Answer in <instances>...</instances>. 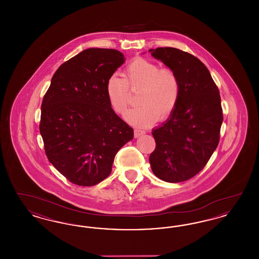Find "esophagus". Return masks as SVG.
Masks as SVG:
<instances>
[{
	"mask_svg": "<svg viewBox=\"0 0 259 259\" xmlns=\"http://www.w3.org/2000/svg\"><path fill=\"white\" fill-rule=\"evenodd\" d=\"M145 133H146V132L143 131V130H141V129H138V128L134 129V135H135L136 138L141 137V136L144 135Z\"/></svg>",
	"mask_w": 259,
	"mask_h": 259,
	"instance_id": "obj_1",
	"label": "esophagus"
}]
</instances>
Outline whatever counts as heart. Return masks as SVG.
I'll use <instances>...</instances> for the list:
<instances>
[{
    "label": "heart",
    "instance_id": "heart-1",
    "mask_svg": "<svg viewBox=\"0 0 259 259\" xmlns=\"http://www.w3.org/2000/svg\"><path fill=\"white\" fill-rule=\"evenodd\" d=\"M105 89L111 109L119 115L128 110L130 91H139L137 102L140 106L127 114V119L135 125L148 126L158 117L165 119L170 116L179 102L181 83L172 69L138 58L125 67L122 77L110 76Z\"/></svg>",
    "mask_w": 259,
    "mask_h": 259
}]
</instances>
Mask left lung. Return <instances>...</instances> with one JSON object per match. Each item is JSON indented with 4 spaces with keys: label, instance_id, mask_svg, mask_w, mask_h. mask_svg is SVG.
<instances>
[{
    "label": "left lung",
    "instance_id": "left-lung-1",
    "mask_svg": "<svg viewBox=\"0 0 259 259\" xmlns=\"http://www.w3.org/2000/svg\"><path fill=\"white\" fill-rule=\"evenodd\" d=\"M149 52L174 70L181 83L170 117L152 130L156 147L149 163L162 181L182 183L196 176L218 148L223 121L221 95L207 67L192 54L174 48Z\"/></svg>",
    "mask_w": 259,
    "mask_h": 259
}]
</instances>
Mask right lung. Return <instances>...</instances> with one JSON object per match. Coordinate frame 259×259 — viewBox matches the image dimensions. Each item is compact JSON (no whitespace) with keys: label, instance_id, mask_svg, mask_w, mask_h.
<instances>
[{"label":"right lung","instance_id":"1","mask_svg":"<svg viewBox=\"0 0 259 259\" xmlns=\"http://www.w3.org/2000/svg\"><path fill=\"white\" fill-rule=\"evenodd\" d=\"M124 62L118 50H83L58 68L44 97L39 133L46 154L74 185L92 186L108 178L115 154L134 137L105 89Z\"/></svg>","mask_w":259,"mask_h":259}]
</instances>
